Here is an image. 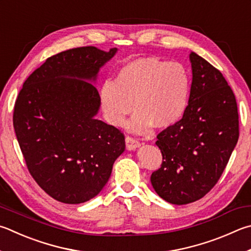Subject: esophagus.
<instances>
[{
  "mask_svg": "<svg viewBox=\"0 0 251 251\" xmlns=\"http://www.w3.org/2000/svg\"><path fill=\"white\" fill-rule=\"evenodd\" d=\"M125 143H126V148L128 150H134L136 148H138L140 146L139 140L137 138L131 137V136H126Z\"/></svg>",
  "mask_w": 251,
  "mask_h": 251,
  "instance_id": "34e87169",
  "label": "esophagus"
}]
</instances>
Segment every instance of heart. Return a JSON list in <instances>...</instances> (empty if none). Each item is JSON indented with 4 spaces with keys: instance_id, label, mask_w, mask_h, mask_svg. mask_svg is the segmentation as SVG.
<instances>
[{
    "instance_id": "obj_1",
    "label": "heart",
    "mask_w": 251,
    "mask_h": 251,
    "mask_svg": "<svg viewBox=\"0 0 251 251\" xmlns=\"http://www.w3.org/2000/svg\"><path fill=\"white\" fill-rule=\"evenodd\" d=\"M190 76L179 62L139 58L117 71L115 80L104 82L100 101L106 121L123 126L131 111L129 128L145 134L153 126L165 129L180 120L188 106Z\"/></svg>"
}]
</instances>
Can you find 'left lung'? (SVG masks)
I'll return each instance as SVG.
<instances>
[{
    "label": "left lung",
    "mask_w": 251,
    "mask_h": 251,
    "mask_svg": "<svg viewBox=\"0 0 251 251\" xmlns=\"http://www.w3.org/2000/svg\"><path fill=\"white\" fill-rule=\"evenodd\" d=\"M189 105L183 117L159 133L162 163L150 181L165 201H198L220 180L239 137L235 94L224 76L205 59L190 53Z\"/></svg>",
    "instance_id": "obj_1"
}]
</instances>
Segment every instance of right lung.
Wrapping results in <instances>:
<instances>
[{
	"label": "right lung",
	"instance_id": "obj_1",
	"mask_svg": "<svg viewBox=\"0 0 251 251\" xmlns=\"http://www.w3.org/2000/svg\"><path fill=\"white\" fill-rule=\"evenodd\" d=\"M116 51L88 46L59 52L18 93L13 125L27 169L59 202L79 204L97 197L125 150L124 134L94 117L100 95L85 81H95Z\"/></svg>",
	"mask_w": 251,
	"mask_h": 251
}]
</instances>
